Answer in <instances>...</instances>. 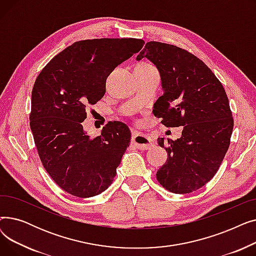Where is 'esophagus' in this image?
Segmentation results:
<instances>
[{"label": "esophagus", "mask_w": 256, "mask_h": 256, "mask_svg": "<svg viewBox=\"0 0 256 256\" xmlns=\"http://www.w3.org/2000/svg\"><path fill=\"white\" fill-rule=\"evenodd\" d=\"M132 141L138 147L139 150H150L154 145L152 139L141 132H134L132 137Z\"/></svg>", "instance_id": "34e87169"}]
</instances>
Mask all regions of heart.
<instances>
[{
	"mask_svg": "<svg viewBox=\"0 0 256 256\" xmlns=\"http://www.w3.org/2000/svg\"><path fill=\"white\" fill-rule=\"evenodd\" d=\"M140 64H143V65H150V64H146V63H140Z\"/></svg>",
	"mask_w": 256,
	"mask_h": 256,
	"instance_id": "1",
	"label": "heart"
}]
</instances>
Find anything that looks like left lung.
Returning <instances> with one entry per match:
<instances>
[{
	"mask_svg": "<svg viewBox=\"0 0 256 256\" xmlns=\"http://www.w3.org/2000/svg\"><path fill=\"white\" fill-rule=\"evenodd\" d=\"M143 58L156 66L162 82L154 115L167 128L182 126L178 140L158 139L168 158L156 180L172 193L194 192L214 178L230 144L234 119L226 92L202 61L180 48L150 42L136 59Z\"/></svg>",
	"mask_w": 256,
	"mask_h": 256,
	"instance_id": "8db88e82",
	"label": "left lung"
}]
</instances>
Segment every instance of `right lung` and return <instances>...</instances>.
<instances>
[{
    "label": "right lung",
    "mask_w": 256,
    "mask_h": 256,
    "mask_svg": "<svg viewBox=\"0 0 256 256\" xmlns=\"http://www.w3.org/2000/svg\"><path fill=\"white\" fill-rule=\"evenodd\" d=\"M143 46L136 38L76 42L54 57L35 80L30 126L37 152L52 180L70 195H98L116 176L130 146V128L112 121L91 138L82 122L87 106L104 96L106 78Z\"/></svg>",
    "instance_id": "add662e5"
}]
</instances>
